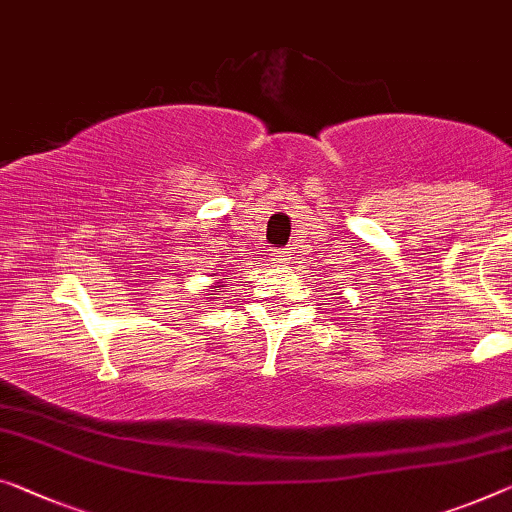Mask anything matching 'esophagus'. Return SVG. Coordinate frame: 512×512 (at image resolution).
<instances>
[{
    "label": "esophagus",
    "instance_id": "1",
    "mask_svg": "<svg viewBox=\"0 0 512 512\" xmlns=\"http://www.w3.org/2000/svg\"><path fill=\"white\" fill-rule=\"evenodd\" d=\"M290 256H293V251H290V249H281L279 254H277V261H279V263H288Z\"/></svg>",
    "mask_w": 512,
    "mask_h": 512
}]
</instances>
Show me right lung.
Instances as JSON below:
<instances>
[{
	"label": "right lung",
	"instance_id": "obj_1",
	"mask_svg": "<svg viewBox=\"0 0 512 512\" xmlns=\"http://www.w3.org/2000/svg\"><path fill=\"white\" fill-rule=\"evenodd\" d=\"M215 288H219V286H215Z\"/></svg>",
	"mask_w": 512,
	"mask_h": 512
}]
</instances>
